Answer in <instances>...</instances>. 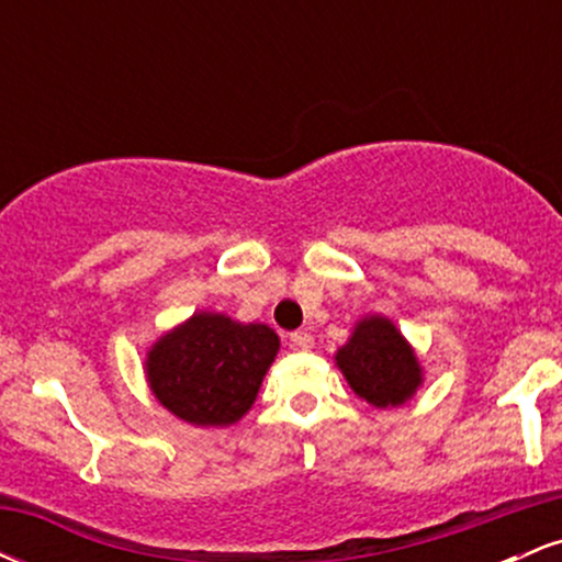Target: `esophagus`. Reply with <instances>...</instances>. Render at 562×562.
<instances>
[{
    "mask_svg": "<svg viewBox=\"0 0 562 562\" xmlns=\"http://www.w3.org/2000/svg\"><path fill=\"white\" fill-rule=\"evenodd\" d=\"M290 346L299 348V351H308V348L314 346V338L308 333L295 330V333H290Z\"/></svg>",
    "mask_w": 562,
    "mask_h": 562,
    "instance_id": "esophagus-1",
    "label": "esophagus"
}]
</instances>
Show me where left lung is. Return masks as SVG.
Wrapping results in <instances>:
<instances>
[{"instance_id":"8db88e82","label":"left lung","mask_w":562,"mask_h":562,"mask_svg":"<svg viewBox=\"0 0 562 562\" xmlns=\"http://www.w3.org/2000/svg\"><path fill=\"white\" fill-rule=\"evenodd\" d=\"M335 364L351 391L378 409L409 402L425 380L415 348L383 314H367L353 325Z\"/></svg>"}]
</instances>
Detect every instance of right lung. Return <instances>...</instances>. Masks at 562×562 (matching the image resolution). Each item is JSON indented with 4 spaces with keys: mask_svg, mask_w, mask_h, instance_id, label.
<instances>
[{
    "mask_svg": "<svg viewBox=\"0 0 562 562\" xmlns=\"http://www.w3.org/2000/svg\"><path fill=\"white\" fill-rule=\"evenodd\" d=\"M280 351L261 322L195 312L147 348L145 378L160 406L198 428H227L250 409Z\"/></svg>",
    "mask_w": 562,
    "mask_h": 562,
    "instance_id": "obj_1",
    "label": "right lung"
}]
</instances>
